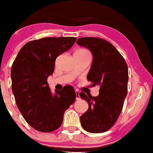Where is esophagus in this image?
Listing matches in <instances>:
<instances>
[{
  "instance_id": "esophagus-1",
  "label": "esophagus",
  "mask_w": 153,
  "mask_h": 153,
  "mask_svg": "<svg viewBox=\"0 0 153 153\" xmlns=\"http://www.w3.org/2000/svg\"><path fill=\"white\" fill-rule=\"evenodd\" d=\"M75 99H76V100H79L80 99L79 92H78V91H75Z\"/></svg>"
}]
</instances>
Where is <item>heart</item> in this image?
Instances as JSON below:
<instances>
[{
    "label": "heart",
    "instance_id": "obj_1",
    "mask_svg": "<svg viewBox=\"0 0 153 153\" xmlns=\"http://www.w3.org/2000/svg\"><path fill=\"white\" fill-rule=\"evenodd\" d=\"M83 51H84V50H83Z\"/></svg>",
    "mask_w": 153,
    "mask_h": 153
}]
</instances>
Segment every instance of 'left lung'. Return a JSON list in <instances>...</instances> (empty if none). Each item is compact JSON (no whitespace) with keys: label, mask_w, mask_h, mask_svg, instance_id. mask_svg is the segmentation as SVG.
Masks as SVG:
<instances>
[{"label":"left lung","mask_w":153,"mask_h":153,"mask_svg":"<svg viewBox=\"0 0 153 153\" xmlns=\"http://www.w3.org/2000/svg\"><path fill=\"white\" fill-rule=\"evenodd\" d=\"M76 42L92 53L87 80L93 86H100L96 97L79 94L89 104L87 111L80 117L81 124L87 132L101 133L115 124L122 110L127 94L128 67L119 52L108 41L85 37Z\"/></svg>","instance_id":"8db88e82"}]
</instances>
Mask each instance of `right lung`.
<instances>
[{
  "mask_svg": "<svg viewBox=\"0 0 153 153\" xmlns=\"http://www.w3.org/2000/svg\"><path fill=\"white\" fill-rule=\"evenodd\" d=\"M76 39L60 37L29 41L12 64V90L17 106L26 121L40 132L59 128L64 112L75 101L72 86H65L52 93L47 78L53 73L57 57L69 50Z\"/></svg>",
  "mask_w": 153,
  "mask_h": 153,
  "instance_id": "right-lung-1",
  "label": "right lung"
}]
</instances>
